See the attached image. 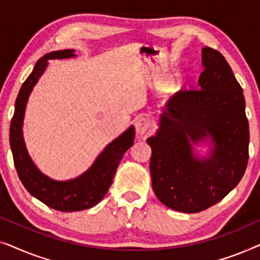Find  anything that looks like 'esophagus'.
Segmentation results:
<instances>
[{"label":"esophagus","instance_id":"1","mask_svg":"<svg viewBox=\"0 0 260 260\" xmlns=\"http://www.w3.org/2000/svg\"><path fill=\"white\" fill-rule=\"evenodd\" d=\"M135 126H136V133L138 135H144L149 129V126H150V123H149V120L147 118L142 117V118H138L136 120Z\"/></svg>","mask_w":260,"mask_h":260}]
</instances>
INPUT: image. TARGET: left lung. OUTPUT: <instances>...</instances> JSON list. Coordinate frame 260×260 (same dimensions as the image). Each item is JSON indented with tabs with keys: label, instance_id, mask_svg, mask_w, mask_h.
Here are the masks:
<instances>
[{
	"label": "left lung",
	"instance_id": "1",
	"mask_svg": "<svg viewBox=\"0 0 260 260\" xmlns=\"http://www.w3.org/2000/svg\"><path fill=\"white\" fill-rule=\"evenodd\" d=\"M198 86L177 92L159 116L151 147L152 189L167 207L205 211L239 183L248 161L250 131L243 88L226 59L202 48ZM209 140L210 156L198 159L190 143Z\"/></svg>",
	"mask_w": 260,
	"mask_h": 260
}]
</instances>
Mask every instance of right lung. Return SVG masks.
Listing matches in <instances>:
<instances>
[{"label":"right lung","instance_id":"right-lung-1","mask_svg":"<svg viewBox=\"0 0 260 260\" xmlns=\"http://www.w3.org/2000/svg\"><path fill=\"white\" fill-rule=\"evenodd\" d=\"M72 56H76L73 49H63L48 53L38 60L17 94L9 134L14 165L24 188L38 200L60 212L84 211L102 201L111 186L120 159L134 144L135 138V127L130 126L119 137L106 145L93 165L76 179L55 181L44 175L37 168L28 155L22 136V123L27 101L39 78L45 72L48 60Z\"/></svg>","mask_w":260,"mask_h":260}]
</instances>
